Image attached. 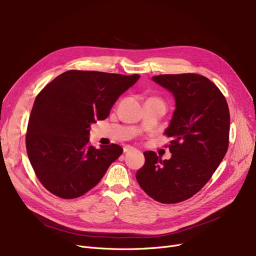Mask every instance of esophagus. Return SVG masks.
<instances>
[{"label": "esophagus", "mask_w": 256, "mask_h": 256, "mask_svg": "<svg viewBox=\"0 0 256 256\" xmlns=\"http://www.w3.org/2000/svg\"><path fill=\"white\" fill-rule=\"evenodd\" d=\"M135 150V148H132V146H124V152H130V150Z\"/></svg>", "instance_id": "obj_1"}]
</instances>
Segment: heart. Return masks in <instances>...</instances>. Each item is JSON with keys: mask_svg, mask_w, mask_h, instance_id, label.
<instances>
[{"mask_svg": "<svg viewBox=\"0 0 256 256\" xmlns=\"http://www.w3.org/2000/svg\"><path fill=\"white\" fill-rule=\"evenodd\" d=\"M156 99H157V98H156Z\"/></svg>", "mask_w": 256, "mask_h": 256, "instance_id": "b5f03b06", "label": "heart"}]
</instances>
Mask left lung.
<instances>
[{
  "mask_svg": "<svg viewBox=\"0 0 256 256\" xmlns=\"http://www.w3.org/2000/svg\"><path fill=\"white\" fill-rule=\"evenodd\" d=\"M154 82L168 88L176 110L164 134L172 140L170 160L152 150L137 172L140 187L154 201L176 204L190 198L212 176L229 146L230 114L226 98L207 77L196 73L162 74Z\"/></svg>",
  "mask_w": 256,
  "mask_h": 256,
  "instance_id": "left-lung-1",
  "label": "left lung"
}]
</instances>
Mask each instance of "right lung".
<instances>
[{
    "instance_id": "right-lung-1",
    "label": "right lung",
    "mask_w": 256,
    "mask_h": 256,
    "mask_svg": "<svg viewBox=\"0 0 256 256\" xmlns=\"http://www.w3.org/2000/svg\"><path fill=\"white\" fill-rule=\"evenodd\" d=\"M138 74L69 70L54 78L33 104L26 132L28 158L42 185L62 198L84 196L122 154L112 143L90 144L91 124L104 120Z\"/></svg>"
}]
</instances>
